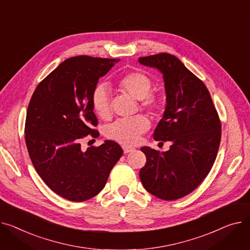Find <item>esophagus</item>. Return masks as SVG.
Instances as JSON below:
<instances>
[{"mask_svg": "<svg viewBox=\"0 0 250 250\" xmlns=\"http://www.w3.org/2000/svg\"><path fill=\"white\" fill-rule=\"evenodd\" d=\"M133 150H134V148L127 147V146H123V151H124L125 154H126V153H129V152H132Z\"/></svg>", "mask_w": 250, "mask_h": 250, "instance_id": "esophagus-1", "label": "esophagus"}]
</instances>
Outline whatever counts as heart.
Returning a JSON list of instances; mask_svg holds the SVG:
<instances>
[{"label": "heart", "instance_id": "heart-1", "mask_svg": "<svg viewBox=\"0 0 250 250\" xmlns=\"http://www.w3.org/2000/svg\"><path fill=\"white\" fill-rule=\"evenodd\" d=\"M119 90L129 97L140 101L143 110L155 115L161 107V98L151 93L153 83L143 72L127 73L118 81ZM92 107L94 112L103 120L111 116V94L106 84H97L92 92ZM149 128V121L143 115H138L128 120H119L106 128V136L123 145H134L140 135Z\"/></svg>", "mask_w": 250, "mask_h": 250}]
</instances>
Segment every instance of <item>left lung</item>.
<instances>
[{"mask_svg":"<svg viewBox=\"0 0 250 250\" xmlns=\"http://www.w3.org/2000/svg\"><path fill=\"white\" fill-rule=\"evenodd\" d=\"M139 63L163 73L167 104L154 130L156 141H171L169 150L141 148L146 164L139 177L145 189L166 201L181 199L211 170L221 140V123L207 86L178 57L159 53Z\"/></svg>","mask_w":250,"mask_h":250,"instance_id":"obj_1","label":"left lung"}]
</instances>
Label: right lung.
Masks as SVG:
<instances>
[{
	"mask_svg": "<svg viewBox=\"0 0 250 250\" xmlns=\"http://www.w3.org/2000/svg\"><path fill=\"white\" fill-rule=\"evenodd\" d=\"M119 61L86 55L67 58L37 85L29 103L25 123L29 156L43 182L71 202L98 195L123 154L112 140L85 151L81 147L85 136H99L92 129L98 125L92 92Z\"/></svg>",
	"mask_w": 250,
	"mask_h": 250,
	"instance_id": "obj_1",
	"label": "right lung"
}]
</instances>
